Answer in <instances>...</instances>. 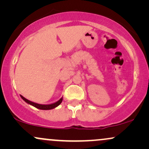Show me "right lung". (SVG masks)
<instances>
[{"mask_svg":"<svg viewBox=\"0 0 149 149\" xmlns=\"http://www.w3.org/2000/svg\"><path fill=\"white\" fill-rule=\"evenodd\" d=\"M20 97H21L22 100L24 101V102H26L27 104L33 106V107H36V109H41V110H50V109H54V108L57 107L58 106H59V104L61 103V102H62V100H63V97H61L60 100H59L57 102H54V103L49 104H40L35 103V102H31V101H30V100H28L27 99H26L25 97H24L23 96H22V95H20Z\"/></svg>","mask_w":149,"mask_h":149,"instance_id":"1","label":"right lung"}]
</instances>
